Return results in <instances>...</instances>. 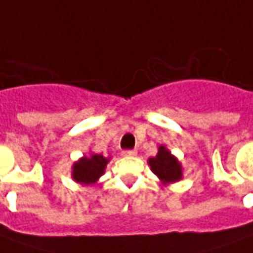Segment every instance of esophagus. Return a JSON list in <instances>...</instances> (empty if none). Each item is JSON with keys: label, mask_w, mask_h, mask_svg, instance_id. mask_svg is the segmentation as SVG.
<instances>
[{"label": "esophagus", "mask_w": 253, "mask_h": 253, "mask_svg": "<svg viewBox=\"0 0 253 253\" xmlns=\"http://www.w3.org/2000/svg\"><path fill=\"white\" fill-rule=\"evenodd\" d=\"M122 155L125 157H131V156H137V151H123Z\"/></svg>", "instance_id": "obj_1"}]
</instances>
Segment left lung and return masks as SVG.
I'll return each mask as SVG.
<instances>
[{"instance_id":"obj_1","label":"left lung","mask_w":253,"mask_h":253,"mask_svg":"<svg viewBox=\"0 0 253 253\" xmlns=\"http://www.w3.org/2000/svg\"><path fill=\"white\" fill-rule=\"evenodd\" d=\"M152 172L160 179L163 185L179 182L183 178V169L181 162L167 149L166 145H160L156 156L148 160Z\"/></svg>"}]
</instances>
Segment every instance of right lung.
Masks as SVG:
<instances>
[{"label":"right lung","instance_id":"right-lung-1","mask_svg":"<svg viewBox=\"0 0 253 253\" xmlns=\"http://www.w3.org/2000/svg\"><path fill=\"white\" fill-rule=\"evenodd\" d=\"M109 160L111 157H104L102 155H97V153L82 156L72 164V179L84 186H89V185L93 186L101 178V175H104Z\"/></svg>","mask_w":253,"mask_h":253}]
</instances>
